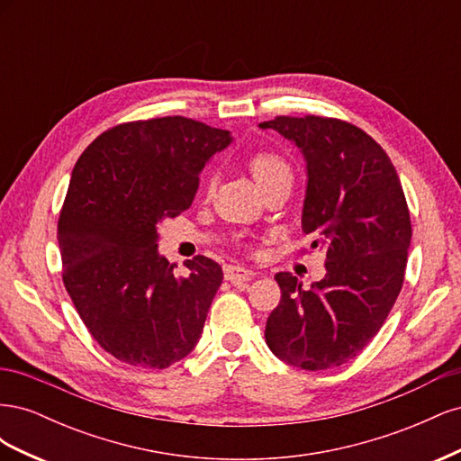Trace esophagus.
Wrapping results in <instances>:
<instances>
[{"instance_id": "1", "label": "esophagus", "mask_w": 461, "mask_h": 461, "mask_svg": "<svg viewBox=\"0 0 461 461\" xmlns=\"http://www.w3.org/2000/svg\"><path fill=\"white\" fill-rule=\"evenodd\" d=\"M254 275L256 273L252 269H246L242 265H225V278L236 286L246 285L249 278H254Z\"/></svg>"}]
</instances>
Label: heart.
Returning a JSON list of instances; mask_svg holds the SVG:
<instances>
[{"label":"heart","instance_id":"obj_1","mask_svg":"<svg viewBox=\"0 0 461 461\" xmlns=\"http://www.w3.org/2000/svg\"><path fill=\"white\" fill-rule=\"evenodd\" d=\"M248 171L252 173L258 186L265 192L273 186H292V180H294V167L288 161L286 156L281 151L275 149H258L249 153L248 159ZM205 192L209 194L213 190V176L205 178L203 185Z\"/></svg>","mask_w":461,"mask_h":461}]
</instances>
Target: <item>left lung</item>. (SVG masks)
I'll return each mask as SVG.
<instances>
[{
    "instance_id": "obj_1",
    "label": "left lung",
    "mask_w": 461,
    "mask_h": 461,
    "mask_svg": "<svg viewBox=\"0 0 461 461\" xmlns=\"http://www.w3.org/2000/svg\"><path fill=\"white\" fill-rule=\"evenodd\" d=\"M294 142L308 161L302 229L325 249V278L303 290L276 273L281 302L265 325L271 352L321 371L356 357L381 330L406 275L411 221L386 151L352 122L278 115L259 124Z\"/></svg>"
}]
</instances>
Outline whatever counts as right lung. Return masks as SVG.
Segmentation results:
<instances>
[{"instance_id": "right-lung-1", "label": "right lung", "mask_w": 461, "mask_h": 461, "mask_svg": "<svg viewBox=\"0 0 461 461\" xmlns=\"http://www.w3.org/2000/svg\"><path fill=\"white\" fill-rule=\"evenodd\" d=\"M230 132L180 115L122 122L82 151L59 213L63 285L107 354L142 369L188 356L222 281L205 256L188 275L158 254L159 221L194 202Z\"/></svg>"}]
</instances>
